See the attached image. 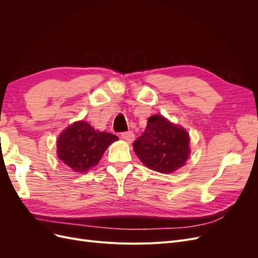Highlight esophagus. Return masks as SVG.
<instances>
[{"instance_id": "34e87169", "label": "esophagus", "mask_w": 258, "mask_h": 258, "mask_svg": "<svg viewBox=\"0 0 258 258\" xmlns=\"http://www.w3.org/2000/svg\"><path fill=\"white\" fill-rule=\"evenodd\" d=\"M120 137L124 140V141H127L129 143H131L132 141L135 140V134L132 131H127V132H121Z\"/></svg>"}]
</instances>
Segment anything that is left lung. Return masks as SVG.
<instances>
[{"instance_id": "obj_1", "label": "left lung", "mask_w": 258, "mask_h": 258, "mask_svg": "<svg viewBox=\"0 0 258 258\" xmlns=\"http://www.w3.org/2000/svg\"><path fill=\"white\" fill-rule=\"evenodd\" d=\"M134 150L146 167L160 173H172L188 158L189 136L163 116L153 115L143 135L134 142Z\"/></svg>"}]
</instances>
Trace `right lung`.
I'll list each match as a JSON object with an SVG mask.
<instances>
[{"label": "right lung", "mask_w": 258, "mask_h": 258, "mask_svg": "<svg viewBox=\"0 0 258 258\" xmlns=\"http://www.w3.org/2000/svg\"><path fill=\"white\" fill-rule=\"evenodd\" d=\"M116 140H118L116 136L97 131L88 122L76 121L60 135L57 154L75 172H86L98 165L108 145Z\"/></svg>", "instance_id": "right-lung-1"}]
</instances>
